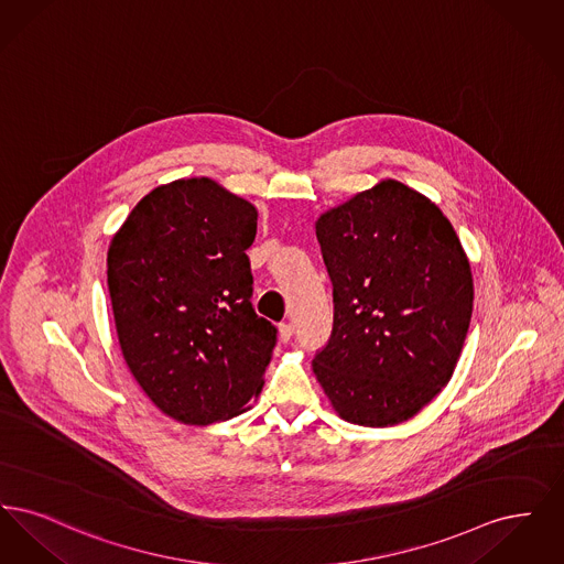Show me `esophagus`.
<instances>
[{
	"instance_id": "esophagus-1",
	"label": "esophagus",
	"mask_w": 564,
	"mask_h": 564,
	"mask_svg": "<svg viewBox=\"0 0 564 564\" xmlns=\"http://www.w3.org/2000/svg\"><path fill=\"white\" fill-rule=\"evenodd\" d=\"M292 336H294L292 323H281V325H279V338H281V343H290Z\"/></svg>"
}]
</instances>
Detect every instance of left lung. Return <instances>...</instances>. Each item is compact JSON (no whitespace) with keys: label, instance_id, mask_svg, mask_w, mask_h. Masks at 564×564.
Instances as JSON below:
<instances>
[{"label":"left lung","instance_id":"8db88e82","mask_svg":"<svg viewBox=\"0 0 564 564\" xmlns=\"http://www.w3.org/2000/svg\"><path fill=\"white\" fill-rule=\"evenodd\" d=\"M334 325L313 370L336 412L366 427L398 425L455 372L474 281L453 224L395 180L317 221Z\"/></svg>","mask_w":564,"mask_h":564}]
</instances>
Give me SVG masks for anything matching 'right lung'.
<instances>
[{"label":"right lung","mask_w":564,"mask_h":564,"mask_svg":"<svg viewBox=\"0 0 564 564\" xmlns=\"http://www.w3.org/2000/svg\"><path fill=\"white\" fill-rule=\"evenodd\" d=\"M258 212L207 177L143 196L108 251L120 349L164 414L209 425L262 389L276 327L251 304Z\"/></svg>","instance_id":"add662e5"}]
</instances>
